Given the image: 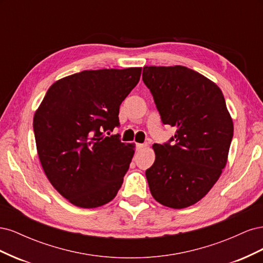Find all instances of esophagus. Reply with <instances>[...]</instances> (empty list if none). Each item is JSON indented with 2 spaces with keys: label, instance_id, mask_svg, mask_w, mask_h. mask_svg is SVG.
Listing matches in <instances>:
<instances>
[{
  "label": "esophagus",
  "instance_id": "34e87169",
  "mask_svg": "<svg viewBox=\"0 0 263 263\" xmlns=\"http://www.w3.org/2000/svg\"><path fill=\"white\" fill-rule=\"evenodd\" d=\"M146 146H147V144H136L137 150H140V149H142V148H145Z\"/></svg>",
  "mask_w": 263,
  "mask_h": 263
}]
</instances>
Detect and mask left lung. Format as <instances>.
I'll use <instances>...</instances> for the list:
<instances>
[{
  "label": "left lung",
  "mask_w": 263,
  "mask_h": 263,
  "mask_svg": "<svg viewBox=\"0 0 263 263\" xmlns=\"http://www.w3.org/2000/svg\"><path fill=\"white\" fill-rule=\"evenodd\" d=\"M142 81L164 125L177 128L168 142L153 146L146 170L151 195L171 209L203 198L225 168L234 125L219 87L183 66L144 67Z\"/></svg>",
  "instance_id": "obj_1"
}]
</instances>
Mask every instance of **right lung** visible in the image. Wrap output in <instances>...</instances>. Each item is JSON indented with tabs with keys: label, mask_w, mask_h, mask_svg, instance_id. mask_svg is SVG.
Masks as SVG:
<instances>
[{
	"label": "right lung",
	"mask_w": 263,
	"mask_h": 263,
	"mask_svg": "<svg viewBox=\"0 0 263 263\" xmlns=\"http://www.w3.org/2000/svg\"><path fill=\"white\" fill-rule=\"evenodd\" d=\"M141 68L85 70L54 82L34 116L39 160L52 186L82 209L110 202L135 153L119 135V106Z\"/></svg>",
	"instance_id": "add662e5"
}]
</instances>
